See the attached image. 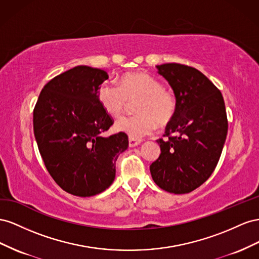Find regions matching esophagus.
I'll return each mask as SVG.
<instances>
[{
    "label": "esophagus",
    "instance_id": "obj_1",
    "mask_svg": "<svg viewBox=\"0 0 259 259\" xmlns=\"http://www.w3.org/2000/svg\"><path fill=\"white\" fill-rule=\"evenodd\" d=\"M141 143V140L139 139H134V138H129V146L130 147H135Z\"/></svg>",
    "mask_w": 259,
    "mask_h": 259
}]
</instances>
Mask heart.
Instances as JSON below:
<instances>
[{"label": "heart", "mask_w": 259, "mask_h": 259, "mask_svg": "<svg viewBox=\"0 0 259 259\" xmlns=\"http://www.w3.org/2000/svg\"><path fill=\"white\" fill-rule=\"evenodd\" d=\"M98 98L105 112L113 117L121 116L130 101H138L134 116L122 117L116 128L130 138L140 139L151 135L157 124L166 125L177 112L178 101L174 91L164 88L158 78L147 72L125 73L120 85L104 82L98 91Z\"/></svg>", "instance_id": "b5f03b06"}]
</instances>
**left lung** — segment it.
Returning <instances> with one entry per match:
<instances>
[{
  "mask_svg": "<svg viewBox=\"0 0 259 259\" xmlns=\"http://www.w3.org/2000/svg\"><path fill=\"white\" fill-rule=\"evenodd\" d=\"M178 101L174 119L157 140L159 157L150 170L154 182L175 194L190 193L207 180L218 164L228 132L225 101L219 89L187 65L156 66Z\"/></svg>",
  "mask_w": 259,
  "mask_h": 259,
  "instance_id": "1",
  "label": "left lung"
}]
</instances>
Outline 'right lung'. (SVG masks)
<instances>
[{"label": "right lung", "mask_w": 259, "mask_h": 259, "mask_svg": "<svg viewBox=\"0 0 259 259\" xmlns=\"http://www.w3.org/2000/svg\"><path fill=\"white\" fill-rule=\"evenodd\" d=\"M106 71L77 66L43 87L33 109V132L49 174L76 196L99 194L113 183L128 136H102L114 119L98 98Z\"/></svg>", "instance_id": "obj_1"}]
</instances>
